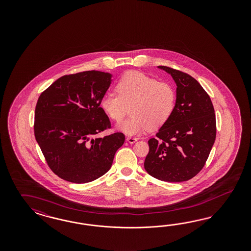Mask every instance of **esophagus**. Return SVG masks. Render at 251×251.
Wrapping results in <instances>:
<instances>
[{
    "label": "esophagus",
    "mask_w": 251,
    "mask_h": 251,
    "mask_svg": "<svg viewBox=\"0 0 251 251\" xmlns=\"http://www.w3.org/2000/svg\"><path fill=\"white\" fill-rule=\"evenodd\" d=\"M126 140H127V142H129V144H134L135 142L138 141V138H136V137H127Z\"/></svg>",
    "instance_id": "34e87169"
}]
</instances>
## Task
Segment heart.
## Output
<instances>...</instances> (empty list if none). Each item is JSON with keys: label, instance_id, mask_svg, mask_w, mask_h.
Segmentation results:
<instances>
[{"label": "heart", "instance_id": "heart-1", "mask_svg": "<svg viewBox=\"0 0 251 251\" xmlns=\"http://www.w3.org/2000/svg\"><path fill=\"white\" fill-rule=\"evenodd\" d=\"M116 90L118 93H106L100 106L111 120L119 123L127 114L126 105L131 104V116L120 126L129 135L164 125L175 109V89L142 73L130 72L122 76Z\"/></svg>", "mask_w": 251, "mask_h": 251}]
</instances>
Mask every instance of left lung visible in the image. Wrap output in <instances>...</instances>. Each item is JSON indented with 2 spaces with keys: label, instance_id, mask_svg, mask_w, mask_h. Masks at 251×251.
I'll return each instance as SVG.
<instances>
[{
  "label": "left lung",
  "instance_id": "1",
  "mask_svg": "<svg viewBox=\"0 0 251 251\" xmlns=\"http://www.w3.org/2000/svg\"><path fill=\"white\" fill-rule=\"evenodd\" d=\"M158 68L173 77L176 100L170 119L148 141L145 170L163 181H187L203 168L214 144V108L209 95L192 76L167 66Z\"/></svg>",
  "mask_w": 251,
  "mask_h": 251
}]
</instances>
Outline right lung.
Here are the masks:
<instances>
[{
    "label": "right lung",
    "instance_id": "add662e5",
    "mask_svg": "<svg viewBox=\"0 0 251 251\" xmlns=\"http://www.w3.org/2000/svg\"><path fill=\"white\" fill-rule=\"evenodd\" d=\"M110 79L95 70L61 76L38 98L35 137L49 167L66 181L91 182L106 174L124 144L122 132L99 136L111 129L100 106Z\"/></svg>",
    "mask_w": 251,
    "mask_h": 251
}]
</instances>
